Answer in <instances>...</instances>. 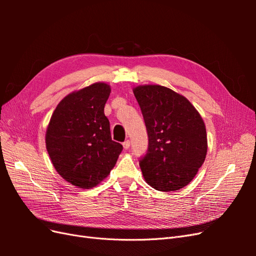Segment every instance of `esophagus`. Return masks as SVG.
<instances>
[{"mask_svg": "<svg viewBox=\"0 0 256 256\" xmlns=\"http://www.w3.org/2000/svg\"><path fill=\"white\" fill-rule=\"evenodd\" d=\"M122 146H124V150H128L129 147H130V141L129 140L125 141V142L122 143Z\"/></svg>", "mask_w": 256, "mask_h": 256, "instance_id": "34e87169", "label": "esophagus"}]
</instances>
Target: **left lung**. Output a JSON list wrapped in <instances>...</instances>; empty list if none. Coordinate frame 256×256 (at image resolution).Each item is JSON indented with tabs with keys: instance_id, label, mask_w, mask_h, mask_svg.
I'll return each mask as SVG.
<instances>
[{
	"instance_id": "8db88e82",
	"label": "left lung",
	"mask_w": 256,
	"mask_h": 256,
	"mask_svg": "<svg viewBox=\"0 0 256 256\" xmlns=\"http://www.w3.org/2000/svg\"><path fill=\"white\" fill-rule=\"evenodd\" d=\"M148 134V148L140 158L146 182L159 191L187 186L204 164L205 124L187 98L161 85L134 90Z\"/></svg>"
}]
</instances>
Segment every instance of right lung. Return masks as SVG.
I'll return each instance as SVG.
<instances>
[{"label": "right lung", "mask_w": 256, "mask_h": 256, "mask_svg": "<svg viewBox=\"0 0 256 256\" xmlns=\"http://www.w3.org/2000/svg\"><path fill=\"white\" fill-rule=\"evenodd\" d=\"M111 88L94 83L67 95L54 110L46 134L53 166L65 180L82 189L109 175L122 150L112 140L104 104Z\"/></svg>", "instance_id": "1"}]
</instances>
